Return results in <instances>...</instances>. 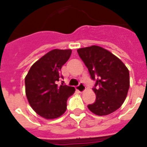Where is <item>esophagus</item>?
I'll use <instances>...</instances> for the list:
<instances>
[{"mask_svg": "<svg viewBox=\"0 0 147 147\" xmlns=\"http://www.w3.org/2000/svg\"><path fill=\"white\" fill-rule=\"evenodd\" d=\"M76 90H77L78 91H80V93H82V92H84L86 90V88H85V85L83 83H80V85L76 87Z\"/></svg>", "mask_w": 147, "mask_h": 147, "instance_id": "esophagus-1", "label": "esophagus"}]
</instances>
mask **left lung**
I'll list each match as a JSON object with an SVG mask.
<instances>
[{
	"mask_svg": "<svg viewBox=\"0 0 147 147\" xmlns=\"http://www.w3.org/2000/svg\"><path fill=\"white\" fill-rule=\"evenodd\" d=\"M96 81L93 90L96 101L88 107L98 115L112 113L124 103L129 88V74L125 65L109 51L97 45L77 50Z\"/></svg>",
	"mask_w": 147,
	"mask_h": 147,
	"instance_id": "8db88e82",
	"label": "left lung"
}]
</instances>
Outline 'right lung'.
Masks as SVG:
<instances>
[{"label":"right lung","instance_id":"obj_1","mask_svg":"<svg viewBox=\"0 0 147 147\" xmlns=\"http://www.w3.org/2000/svg\"><path fill=\"white\" fill-rule=\"evenodd\" d=\"M71 49H54L34 63L25 78L26 95L29 105L46 119L59 117L67 109V100L74 93V87L57 82L62 78L61 67L68 60Z\"/></svg>","mask_w":147,"mask_h":147}]
</instances>
